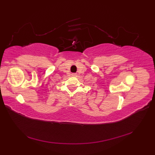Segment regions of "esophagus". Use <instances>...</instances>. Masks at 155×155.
<instances>
[{
    "label": "esophagus",
    "instance_id": "34e87169",
    "mask_svg": "<svg viewBox=\"0 0 155 155\" xmlns=\"http://www.w3.org/2000/svg\"><path fill=\"white\" fill-rule=\"evenodd\" d=\"M72 75L73 76H77V74L76 73H73Z\"/></svg>",
    "mask_w": 155,
    "mask_h": 155
}]
</instances>
